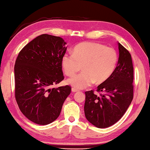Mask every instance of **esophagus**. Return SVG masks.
Here are the masks:
<instances>
[{
  "label": "esophagus",
  "instance_id": "esophagus-1",
  "mask_svg": "<svg viewBox=\"0 0 150 150\" xmlns=\"http://www.w3.org/2000/svg\"><path fill=\"white\" fill-rule=\"evenodd\" d=\"M71 91H72V92H74V93L75 92H78V91H79L77 88H72Z\"/></svg>",
  "mask_w": 150,
  "mask_h": 150
}]
</instances>
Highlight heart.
Instances as JSON below:
<instances>
[{
  "label": "heart",
  "mask_w": 150,
  "mask_h": 150,
  "mask_svg": "<svg viewBox=\"0 0 150 150\" xmlns=\"http://www.w3.org/2000/svg\"><path fill=\"white\" fill-rule=\"evenodd\" d=\"M118 55L112 47L95 42H83L76 45L73 54H65L62 66L66 75L73 76L82 68L83 71L67 80L77 89L90 87L94 83H102L115 70Z\"/></svg>",
  "instance_id": "heart-1"
}]
</instances>
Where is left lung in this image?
Listing matches in <instances>:
<instances>
[{
	"mask_svg": "<svg viewBox=\"0 0 150 150\" xmlns=\"http://www.w3.org/2000/svg\"><path fill=\"white\" fill-rule=\"evenodd\" d=\"M119 58L115 70L105 82L85 92L84 111L88 122L98 128H108L120 120L134 96V67L130 52L118 43Z\"/></svg>",
	"mask_w": 150,
	"mask_h": 150,
	"instance_id": "left-lung-1",
	"label": "left lung"
}]
</instances>
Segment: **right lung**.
I'll return each mask as SVG.
<instances>
[{
	"label": "right lung",
	"mask_w": 150,
	"mask_h": 150,
	"mask_svg": "<svg viewBox=\"0 0 150 150\" xmlns=\"http://www.w3.org/2000/svg\"><path fill=\"white\" fill-rule=\"evenodd\" d=\"M65 44L62 38L42 34L22 48L15 62L16 103L28 119L40 125L56 120L71 91L69 85L50 88L64 79L62 60Z\"/></svg>",
	"instance_id": "right-lung-1"
}]
</instances>
